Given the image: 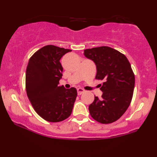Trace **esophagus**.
Masks as SVG:
<instances>
[{
	"label": "esophagus",
	"instance_id": "obj_1",
	"mask_svg": "<svg viewBox=\"0 0 157 157\" xmlns=\"http://www.w3.org/2000/svg\"><path fill=\"white\" fill-rule=\"evenodd\" d=\"M84 92L85 90L83 89H82V88H78V89H77V94H78V95H81Z\"/></svg>",
	"mask_w": 157,
	"mask_h": 157
}]
</instances>
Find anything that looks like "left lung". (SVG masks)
Wrapping results in <instances>:
<instances>
[{
    "instance_id": "obj_1",
    "label": "left lung",
    "mask_w": 157,
    "mask_h": 157,
    "mask_svg": "<svg viewBox=\"0 0 157 157\" xmlns=\"http://www.w3.org/2000/svg\"><path fill=\"white\" fill-rule=\"evenodd\" d=\"M84 55L95 63L97 80H103L101 98L94 97L89 105L91 117L109 124L119 120L130 105L134 94L135 77L127 57L109 46L84 50Z\"/></svg>"
}]
</instances>
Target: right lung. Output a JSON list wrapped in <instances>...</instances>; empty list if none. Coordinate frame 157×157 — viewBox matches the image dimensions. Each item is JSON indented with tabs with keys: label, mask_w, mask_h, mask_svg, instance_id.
<instances>
[{
	"label": "right lung",
	"mask_w": 157,
	"mask_h": 157,
	"mask_svg": "<svg viewBox=\"0 0 157 157\" xmlns=\"http://www.w3.org/2000/svg\"><path fill=\"white\" fill-rule=\"evenodd\" d=\"M71 51L47 45L37 50L29 60L26 71L27 96L37 114L48 122H61L72 112L77 89L58 86L63 76L60 60Z\"/></svg>",
	"instance_id": "1"
}]
</instances>
